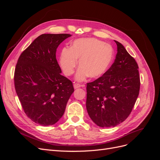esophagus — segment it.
Returning a JSON list of instances; mask_svg holds the SVG:
<instances>
[{
	"label": "esophagus",
	"mask_w": 160,
	"mask_h": 160,
	"mask_svg": "<svg viewBox=\"0 0 160 160\" xmlns=\"http://www.w3.org/2000/svg\"><path fill=\"white\" fill-rule=\"evenodd\" d=\"M83 87L84 85H80L79 83H75L74 85H73V87H74V88L75 89H77V88H81V87Z\"/></svg>",
	"instance_id": "obj_1"
}]
</instances>
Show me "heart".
Here are the masks:
<instances>
[{
  "mask_svg": "<svg viewBox=\"0 0 160 160\" xmlns=\"http://www.w3.org/2000/svg\"><path fill=\"white\" fill-rule=\"evenodd\" d=\"M113 49L109 44L95 38H79L70 48H63L59 57V65L66 76L73 74L78 63L75 78L81 81L89 77L98 79L108 70L113 59Z\"/></svg>",
  "mask_w": 160,
  "mask_h": 160,
  "instance_id": "1",
  "label": "heart"
}]
</instances>
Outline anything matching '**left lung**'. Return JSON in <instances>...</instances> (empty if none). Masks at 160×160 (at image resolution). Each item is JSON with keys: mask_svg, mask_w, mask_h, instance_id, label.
<instances>
[{"mask_svg": "<svg viewBox=\"0 0 160 160\" xmlns=\"http://www.w3.org/2000/svg\"><path fill=\"white\" fill-rule=\"evenodd\" d=\"M115 42L118 52L113 65L103 76L87 83V110L101 128L115 127L124 122L139 93L137 62L120 42Z\"/></svg>", "mask_w": 160, "mask_h": 160, "instance_id": "8db88e82", "label": "left lung"}]
</instances>
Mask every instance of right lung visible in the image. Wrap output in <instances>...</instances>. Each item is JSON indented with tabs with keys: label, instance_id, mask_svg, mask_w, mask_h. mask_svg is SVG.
I'll list each match as a JSON object with an SVG mask.
<instances>
[{
	"label": "right lung",
	"instance_id": "1",
	"mask_svg": "<svg viewBox=\"0 0 160 160\" xmlns=\"http://www.w3.org/2000/svg\"><path fill=\"white\" fill-rule=\"evenodd\" d=\"M69 34H42L23 51L14 70V88L27 117L47 126L63 115L74 88L61 75L56 59L57 47Z\"/></svg>",
	"mask_w": 160,
	"mask_h": 160
}]
</instances>
